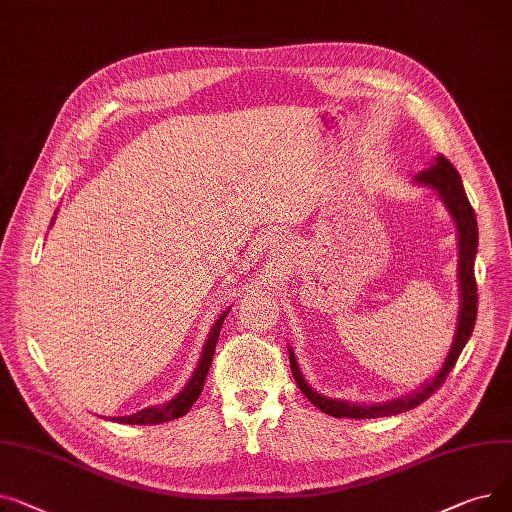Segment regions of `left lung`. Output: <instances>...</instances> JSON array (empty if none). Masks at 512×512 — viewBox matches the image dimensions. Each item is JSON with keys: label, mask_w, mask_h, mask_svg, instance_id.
Wrapping results in <instances>:
<instances>
[{"label": "left lung", "mask_w": 512, "mask_h": 512, "mask_svg": "<svg viewBox=\"0 0 512 512\" xmlns=\"http://www.w3.org/2000/svg\"><path fill=\"white\" fill-rule=\"evenodd\" d=\"M415 182L434 188L440 198L444 200V204L448 206L450 215H453L455 223H457V231H459V281H461V312H459V326H457V337L453 347H450L442 370L434 376L432 382H428L419 393L411 395V397H403L399 401L393 403H384V405H353V403H345V401H335V399H326L320 397L318 393L306 384V380L302 378V372L297 368L295 355L293 351L289 353V364H291V372L293 378L299 386V390L308 397V401H312L320 411L333 415V417H349V419H374V417H386V415H397V413H405L409 409H415L417 405H422L426 399H430L436 390L442 386V382L446 380V376L450 374V370L455 368L457 359L463 351V347L467 345L473 326H475V318H477V283H475V270H473V262H475V252H477V221H475V210L465 194L461 175L455 169V165L450 163L444 155L436 157V163L419 171L415 175Z\"/></svg>", "instance_id": "8db88e82"}]
</instances>
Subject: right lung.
<instances>
[{
	"label": "right lung",
	"mask_w": 512,
	"mask_h": 512,
	"mask_svg": "<svg viewBox=\"0 0 512 512\" xmlns=\"http://www.w3.org/2000/svg\"><path fill=\"white\" fill-rule=\"evenodd\" d=\"M227 312L229 310H225L219 316L213 330H210L208 341H206L202 357H200V364H198L192 380L184 388V393H179L175 399H171L163 407H148V409H142V411H138L134 415H128V417H113V422L132 424V426H148V424H165V422H169V419H177V417L186 415L190 411V407L196 403V399L200 397L202 388H204V380H206V374L210 370V364H213L215 347H217V341H219V335H221V326H223V320H225Z\"/></svg>",
	"instance_id": "obj_1"
}]
</instances>
